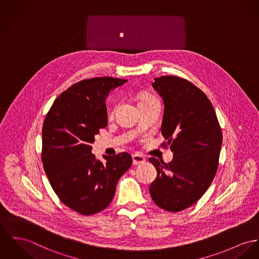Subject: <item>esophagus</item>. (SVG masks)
I'll return each mask as SVG.
<instances>
[{
    "label": "esophagus",
    "instance_id": "34e87169",
    "mask_svg": "<svg viewBox=\"0 0 259 259\" xmlns=\"http://www.w3.org/2000/svg\"><path fill=\"white\" fill-rule=\"evenodd\" d=\"M132 159H133V164H134V165L143 164V163L146 161V159H145L143 156L139 155V154L133 155V156H132Z\"/></svg>",
    "mask_w": 259,
    "mask_h": 259
}]
</instances>
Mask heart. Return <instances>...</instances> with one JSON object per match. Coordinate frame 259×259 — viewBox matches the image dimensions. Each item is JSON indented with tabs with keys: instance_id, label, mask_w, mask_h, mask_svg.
<instances>
[{
	"instance_id": "1",
	"label": "heart",
	"mask_w": 259,
	"mask_h": 259,
	"mask_svg": "<svg viewBox=\"0 0 259 259\" xmlns=\"http://www.w3.org/2000/svg\"><path fill=\"white\" fill-rule=\"evenodd\" d=\"M150 98H151V97H150ZM146 99H147V98H146Z\"/></svg>"
}]
</instances>
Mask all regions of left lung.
Returning <instances> with one entry per match:
<instances>
[{"instance_id": "1", "label": "left lung", "mask_w": 259, "mask_h": 259, "mask_svg": "<svg viewBox=\"0 0 259 259\" xmlns=\"http://www.w3.org/2000/svg\"><path fill=\"white\" fill-rule=\"evenodd\" d=\"M152 85L164 104L160 129L174 159L168 163L149 159L157 169L150 194L161 209L179 212L195 204L211 185L223 134L211 101L190 81L163 76Z\"/></svg>"}]
</instances>
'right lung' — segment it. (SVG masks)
<instances>
[{
	"instance_id": "right-lung-1",
	"label": "right lung",
	"mask_w": 259,
	"mask_h": 259,
	"mask_svg": "<svg viewBox=\"0 0 259 259\" xmlns=\"http://www.w3.org/2000/svg\"><path fill=\"white\" fill-rule=\"evenodd\" d=\"M126 81L111 77L80 80L60 95L44 120V171L59 199L81 215L104 210L132 164L128 153L103 155L104 162L92 154L95 136L107 125L106 98Z\"/></svg>"
}]
</instances>
